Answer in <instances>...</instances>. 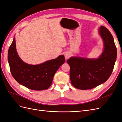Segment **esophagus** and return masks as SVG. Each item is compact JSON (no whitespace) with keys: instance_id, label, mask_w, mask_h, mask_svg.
Returning <instances> with one entry per match:
<instances>
[{"instance_id":"34e87169","label":"esophagus","mask_w":122,"mask_h":122,"mask_svg":"<svg viewBox=\"0 0 122 122\" xmlns=\"http://www.w3.org/2000/svg\"><path fill=\"white\" fill-rule=\"evenodd\" d=\"M64 56H65V58L67 59L70 56V54L68 52H66V53L64 54Z\"/></svg>"}]
</instances>
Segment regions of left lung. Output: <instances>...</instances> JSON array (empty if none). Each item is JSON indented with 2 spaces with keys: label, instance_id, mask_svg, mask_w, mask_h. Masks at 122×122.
Segmentation results:
<instances>
[{
  "label": "left lung",
  "instance_id": "left-lung-1",
  "mask_svg": "<svg viewBox=\"0 0 122 122\" xmlns=\"http://www.w3.org/2000/svg\"><path fill=\"white\" fill-rule=\"evenodd\" d=\"M98 33L103 43L99 57L72 56L67 60L71 84L78 89L87 90L101 85L109 79L114 68L117 50L112 35L104 26H100Z\"/></svg>",
  "mask_w": 122,
  "mask_h": 122
}]
</instances>
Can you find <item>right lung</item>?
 Masks as SVG:
<instances>
[{
    "instance_id": "add662e5",
    "label": "right lung",
    "mask_w": 122,
    "mask_h": 122,
    "mask_svg": "<svg viewBox=\"0 0 122 122\" xmlns=\"http://www.w3.org/2000/svg\"><path fill=\"white\" fill-rule=\"evenodd\" d=\"M15 36L8 53V63L13 77L20 85L31 90L47 89L52 85L57 70L65 61L64 56L59 55L40 64H27L18 55Z\"/></svg>"
}]
</instances>
